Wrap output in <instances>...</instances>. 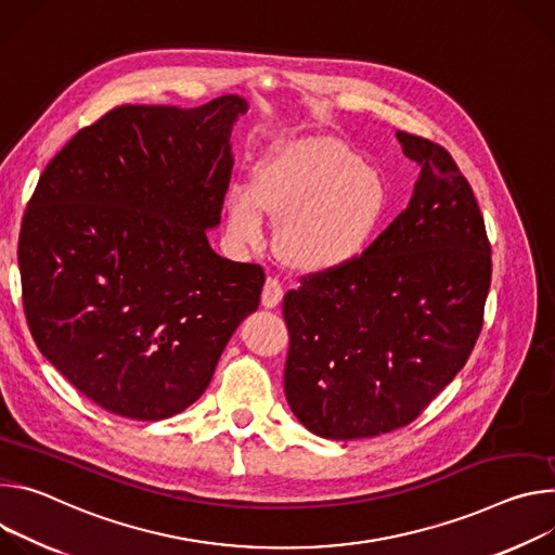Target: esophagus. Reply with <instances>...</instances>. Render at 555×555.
<instances>
[{"label": "esophagus", "instance_id": "obj_1", "mask_svg": "<svg viewBox=\"0 0 555 555\" xmlns=\"http://www.w3.org/2000/svg\"><path fill=\"white\" fill-rule=\"evenodd\" d=\"M282 284L275 278H267L264 288H262V306L264 309H275V306L282 301Z\"/></svg>", "mask_w": 555, "mask_h": 555}]
</instances>
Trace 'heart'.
Instances as JSON below:
<instances>
[{
	"mask_svg": "<svg viewBox=\"0 0 555 555\" xmlns=\"http://www.w3.org/2000/svg\"><path fill=\"white\" fill-rule=\"evenodd\" d=\"M390 207L386 176L331 137L275 147L254 173V188L227 196L229 235L262 246L264 216L282 220L278 249L301 273H333L352 264L375 240Z\"/></svg>",
	"mask_w": 555,
	"mask_h": 555,
	"instance_id": "b5f03b06",
	"label": "heart"
}]
</instances>
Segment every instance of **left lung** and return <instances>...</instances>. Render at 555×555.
Masks as SVG:
<instances>
[{
	"label": "left lung",
	"instance_id": "obj_1",
	"mask_svg": "<svg viewBox=\"0 0 555 555\" xmlns=\"http://www.w3.org/2000/svg\"><path fill=\"white\" fill-rule=\"evenodd\" d=\"M421 173L392 224L348 267L284 295V392L322 439H367L412 423L469 359L491 282L485 222L437 143L397 132Z\"/></svg>",
	"mask_w": 555,
	"mask_h": 555
}]
</instances>
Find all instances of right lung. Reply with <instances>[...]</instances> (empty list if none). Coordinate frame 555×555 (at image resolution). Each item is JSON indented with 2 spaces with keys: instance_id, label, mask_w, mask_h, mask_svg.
I'll return each instance as SVG.
<instances>
[{
  "instance_id": "obj_1",
  "label": "right lung",
  "mask_w": 555,
  "mask_h": 555,
  "mask_svg": "<svg viewBox=\"0 0 555 555\" xmlns=\"http://www.w3.org/2000/svg\"><path fill=\"white\" fill-rule=\"evenodd\" d=\"M242 96L122 105L43 169L20 233L24 311L41 354L112 414L160 421L209 386L264 271L220 258Z\"/></svg>"
}]
</instances>
